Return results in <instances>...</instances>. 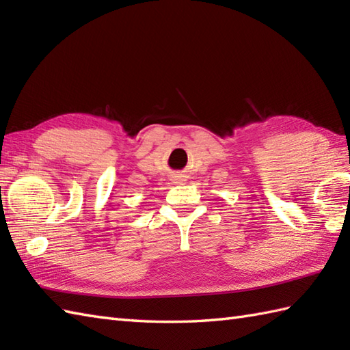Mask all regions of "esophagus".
Instances as JSON below:
<instances>
[{
	"label": "esophagus",
	"instance_id": "1",
	"mask_svg": "<svg viewBox=\"0 0 350 350\" xmlns=\"http://www.w3.org/2000/svg\"><path fill=\"white\" fill-rule=\"evenodd\" d=\"M173 182H174V183H183V182H185V176H183V174H176V176L173 177Z\"/></svg>",
	"mask_w": 350,
	"mask_h": 350
}]
</instances>
